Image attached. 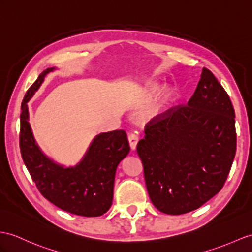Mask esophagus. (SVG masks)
I'll use <instances>...</instances> for the list:
<instances>
[{
	"mask_svg": "<svg viewBox=\"0 0 252 252\" xmlns=\"http://www.w3.org/2000/svg\"><path fill=\"white\" fill-rule=\"evenodd\" d=\"M128 141H129V145L131 147V150H136L137 144H138V141L139 138L136 133H129L128 134Z\"/></svg>",
	"mask_w": 252,
	"mask_h": 252,
	"instance_id": "1",
	"label": "esophagus"
}]
</instances>
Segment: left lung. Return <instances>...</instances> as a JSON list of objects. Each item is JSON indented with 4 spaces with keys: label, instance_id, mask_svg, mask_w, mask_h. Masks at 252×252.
<instances>
[{
    "label": "left lung",
    "instance_id": "8db88e82",
    "mask_svg": "<svg viewBox=\"0 0 252 252\" xmlns=\"http://www.w3.org/2000/svg\"><path fill=\"white\" fill-rule=\"evenodd\" d=\"M144 132L137 152L158 211L189 213L221 190L236 152L235 112L210 69L203 67L187 105L153 118Z\"/></svg>",
    "mask_w": 252,
    "mask_h": 252
}]
</instances>
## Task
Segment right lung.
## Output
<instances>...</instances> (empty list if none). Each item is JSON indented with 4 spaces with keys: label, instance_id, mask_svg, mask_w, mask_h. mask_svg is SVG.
<instances>
[{
    "label": "right lung",
    "instance_id": "right-lung-1",
    "mask_svg": "<svg viewBox=\"0 0 252 252\" xmlns=\"http://www.w3.org/2000/svg\"><path fill=\"white\" fill-rule=\"evenodd\" d=\"M54 69L42 71L23 98L19 137L23 162L39 192L52 204L79 216H101L112 204L116 168L130 151L127 134L122 129L98 134L75 167L65 168L47 157L33 137L28 102Z\"/></svg>",
    "mask_w": 252,
    "mask_h": 252
}]
</instances>
